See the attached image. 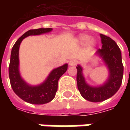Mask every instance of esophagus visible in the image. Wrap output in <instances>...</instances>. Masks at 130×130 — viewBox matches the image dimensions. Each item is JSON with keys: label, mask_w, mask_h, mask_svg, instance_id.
I'll use <instances>...</instances> for the list:
<instances>
[{"label": "esophagus", "mask_w": 130, "mask_h": 130, "mask_svg": "<svg viewBox=\"0 0 130 130\" xmlns=\"http://www.w3.org/2000/svg\"><path fill=\"white\" fill-rule=\"evenodd\" d=\"M69 66L74 67V66H76V65L77 64V60H75V59H72V60L69 61Z\"/></svg>", "instance_id": "esophagus-1"}]
</instances>
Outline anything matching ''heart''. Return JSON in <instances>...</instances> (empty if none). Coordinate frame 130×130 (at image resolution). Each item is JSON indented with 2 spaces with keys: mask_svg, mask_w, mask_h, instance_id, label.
Segmentation results:
<instances>
[{
  "mask_svg": "<svg viewBox=\"0 0 130 130\" xmlns=\"http://www.w3.org/2000/svg\"><path fill=\"white\" fill-rule=\"evenodd\" d=\"M77 41L78 43L79 44H86L87 43V45L89 46H93L95 45V40L93 39H91L90 37L87 35H85V34H81L78 36L77 38Z\"/></svg>",
  "mask_w": 130,
  "mask_h": 130,
  "instance_id": "b5f03b06",
  "label": "heart"
}]
</instances>
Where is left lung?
Returning a JSON list of instances; mask_svg holds the SVG:
<instances>
[{"instance_id":"8db88e82","label":"left lung","mask_w":130,"mask_h":130,"mask_svg":"<svg viewBox=\"0 0 130 130\" xmlns=\"http://www.w3.org/2000/svg\"><path fill=\"white\" fill-rule=\"evenodd\" d=\"M102 47L98 49L95 55L101 58L108 70V77L101 85L92 86L87 84L83 74V67H77V83L79 91L85 100L90 102H101L107 100L117 92L122 85L124 72L122 53L114 40L100 34Z\"/></svg>"}]
</instances>
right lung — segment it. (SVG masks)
I'll return each instance as SVG.
<instances>
[{
    "mask_svg": "<svg viewBox=\"0 0 130 130\" xmlns=\"http://www.w3.org/2000/svg\"><path fill=\"white\" fill-rule=\"evenodd\" d=\"M52 30V28L30 29L19 38L12 47L8 68L10 83L13 92L25 102L39 105L51 101L55 98L56 92H57L59 78L67 70V63L53 69L45 80L38 85H31L28 84L23 79L20 74L19 51L23 39L30 35H40L50 32Z\"/></svg>",
    "mask_w": 130,
    "mask_h": 130,
    "instance_id": "1",
    "label": "right lung"
}]
</instances>
